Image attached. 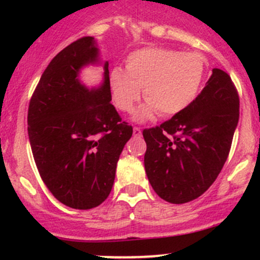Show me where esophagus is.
Segmentation results:
<instances>
[{
    "instance_id": "1",
    "label": "esophagus",
    "mask_w": 260,
    "mask_h": 260,
    "mask_svg": "<svg viewBox=\"0 0 260 260\" xmlns=\"http://www.w3.org/2000/svg\"><path fill=\"white\" fill-rule=\"evenodd\" d=\"M133 136L137 137V138H139V137L142 136V131H140V128L138 127L133 128Z\"/></svg>"
}]
</instances>
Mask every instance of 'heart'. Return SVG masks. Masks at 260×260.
Returning a JSON list of instances; mask_svg holds the SVG:
<instances>
[{
  "mask_svg": "<svg viewBox=\"0 0 260 260\" xmlns=\"http://www.w3.org/2000/svg\"><path fill=\"white\" fill-rule=\"evenodd\" d=\"M205 76V62L196 52L165 47H145L131 52L126 71L109 73L112 99L118 110L131 112L142 96L147 100L134 113V121L151 120L156 112L174 116L194 101Z\"/></svg>",
  "mask_w": 260,
  "mask_h": 260,
  "instance_id": "b5f03b06",
  "label": "heart"
}]
</instances>
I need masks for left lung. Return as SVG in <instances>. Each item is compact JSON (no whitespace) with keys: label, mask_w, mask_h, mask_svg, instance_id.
<instances>
[{"label":"left lung","mask_w":260,"mask_h":260,"mask_svg":"<svg viewBox=\"0 0 260 260\" xmlns=\"http://www.w3.org/2000/svg\"><path fill=\"white\" fill-rule=\"evenodd\" d=\"M240 117V99L226 72L214 68L186 110L143 131L144 166L156 194L172 204L201 197L228 159Z\"/></svg>","instance_id":"obj_1"}]
</instances>
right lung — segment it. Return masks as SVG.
I'll return each mask as SVG.
<instances>
[{"label":"right lung","mask_w":260,"mask_h":260,"mask_svg":"<svg viewBox=\"0 0 260 260\" xmlns=\"http://www.w3.org/2000/svg\"><path fill=\"white\" fill-rule=\"evenodd\" d=\"M100 64L103 80L89 88L80 79L81 70ZM109 73L96 40L82 38L52 58L29 104V142L39 174L57 201L79 210L109 197L133 133L110 103Z\"/></svg>","instance_id":"right-lung-1"}]
</instances>
